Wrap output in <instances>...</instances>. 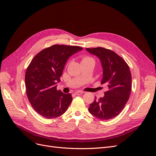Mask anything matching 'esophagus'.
<instances>
[{
	"instance_id": "34e87169",
	"label": "esophagus",
	"mask_w": 156,
	"mask_h": 156,
	"mask_svg": "<svg viewBox=\"0 0 156 156\" xmlns=\"http://www.w3.org/2000/svg\"><path fill=\"white\" fill-rule=\"evenodd\" d=\"M83 93H84V92H83V91H77L75 92V94L77 95H81V94H83Z\"/></svg>"
}]
</instances>
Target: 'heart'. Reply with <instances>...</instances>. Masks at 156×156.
<instances>
[{
	"instance_id": "1",
	"label": "heart",
	"mask_w": 156,
	"mask_h": 156,
	"mask_svg": "<svg viewBox=\"0 0 156 156\" xmlns=\"http://www.w3.org/2000/svg\"><path fill=\"white\" fill-rule=\"evenodd\" d=\"M94 61V60H93V58L89 57V56H84L83 58V59H82V62H84V61Z\"/></svg>"
}]
</instances>
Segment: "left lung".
Segmentation results:
<instances>
[{"mask_svg": "<svg viewBox=\"0 0 156 156\" xmlns=\"http://www.w3.org/2000/svg\"><path fill=\"white\" fill-rule=\"evenodd\" d=\"M89 53L97 56L102 67L101 84L106 86L104 96L92 102L90 113L101 120H107L120 113L130 97L132 77L129 66L120 56L102 47L87 48Z\"/></svg>", "mask_w": 156, "mask_h": 156, "instance_id": "1", "label": "left lung"}]
</instances>
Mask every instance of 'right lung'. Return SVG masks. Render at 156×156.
Returning a JSON list of instances; mask_svg holds the SVG:
<instances>
[{
	"label": "right lung",
	"instance_id": "obj_1",
	"mask_svg": "<svg viewBox=\"0 0 156 156\" xmlns=\"http://www.w3.org/2000/svg\"><path fill=\"white\" fill-rule=\"evenodd\" d=\"M78 46L54 45L43 49L31 61L25 83L29 101L34 109L48 119L63 115L72 102L70 93L57 90L67 60L83 51Z\"/></svg>",
	"mask_w": 156,
	"mask_h": 156
}]
</instances>
